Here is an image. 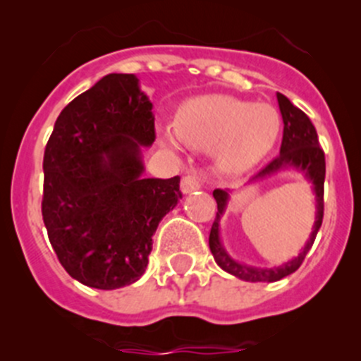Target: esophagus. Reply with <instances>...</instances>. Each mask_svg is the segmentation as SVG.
Returning a JSON list of instances; mask_svg holds the SVG:
<instances>
[{"label":"esophagus","mask_w":361,"mask_h":361,"mask_svg":"<svg viewBox=\"0 0 361 361\" xmlns=\"http://www.w3.org/2000/svg\"><path fill=\"white\" fill-rule=\"evenodd\" d=\"M201 187H202V180L201 176L195 173L187 174V176L181 180V192H183V194H190V192L199 190Z\"/></svg>","instance_id":"obj_1"}]
</instances>
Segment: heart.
Masks as SVG:
<instances>
[{"label": "heart", "instance_id": "obj_1", "mask_svg": "<svg viewBox=\"0 0 361 361\" xmlns=\"http://www.w3.org/2000/svg\"><path fill=\"white\" fill-rule=\"evenodd\" d=\"M281 116L269 104H253L221 94L187 101L173 129L162 130V141L180 150L213 147L218 166L241 171L262 160L278 143Z\"/></svg>", "mask_w": 361, "mask_h": 361}]
</instances>
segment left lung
<instances>
[{"mask_svg": "<svg viewBox=\"0 0 361 361\" xmlns=\"http://www.w3.org/2000/svg\"><path fill=\"white\" fill-rule=\"evenodd\" d=\"M278 96V104L279 111H281L283 123H285V129H283V141H281V150L279 155L272 160L271 164L264 167L262 171H258L253 178H250L248 185L258 183L262 180H267V178L276 176L278 173L286 169H293L297 173H300L305 180L311 183L312 194H314V225H312L311 235H309L307 243L304 245V248L300 250V253L297 257H293L292 260L285 262L281 265H274V267H255V265H246L243 262L235 260L234 257H231L227 248L224 246L220 238V220L225 214L228 207V201H231V190H216L213 192V197L216 199L218 211L216 218L213 221V227H211L209 234V250L213 253L214 262L224 269L228 274L235 276V278L243 279V281L250 283H258V281H279V279L286 278L292 272L297 271L300 267V264L304 262L305 255L311 250L312 243H314L316 234H318L319 227H322L323 221V183H325V154L319 148L318 134H316L314 126L311 123L309 116L304 111L298 110L297 106H293L292 101L288 99L283 94H276Z\"/></svg>", "mask_w": 361, "mask_h": 361, "instance_id": "8db88e82", "label": "left lung"}]
</instances>
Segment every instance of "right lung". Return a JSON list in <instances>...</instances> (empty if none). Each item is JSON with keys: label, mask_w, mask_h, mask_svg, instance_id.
Here are the masks:
<instances>
[{"label": "right lung", "mask_w": 361, "mask_h": 361, "mask_svg": "<svg viewBox=\"0 0 361 361\" xmlns=\"http://www.w3.org/2000/svg\"><path fill=\"white\" fill-rule=\"evenodd\" d=\"M154 104L140 78L110 73L57 116L43 157V224L61 265L97 290L143 276L160 220L181 197L180 178H145Z\"/></svg>", "instance_id": "obj_1"}]
</instances>
